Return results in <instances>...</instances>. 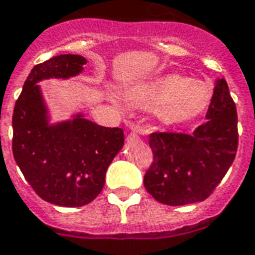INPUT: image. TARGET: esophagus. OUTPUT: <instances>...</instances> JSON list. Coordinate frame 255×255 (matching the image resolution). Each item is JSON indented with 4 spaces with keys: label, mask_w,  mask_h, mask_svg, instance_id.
I'll list each match as a JSON object with an SVG mask.
<instances>
[{
    "label": "esophagus",
    "mask_w": 255,
    "mask_h": 255,
    "mask_svg": "<svg viewBox=\"0 0 255 255\" xmlns=\"http://www.w3.org/2000/svg\"><path fill=\"white\" fill-rule=\"evenodd\" d=\"M129 138H138V132L132 131V132L129 133Z\"/></svg>",
    "instance_id": "esophagus-1"
}]
</instances>
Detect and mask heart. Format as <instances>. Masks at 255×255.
Listing matches in <instances>:
<instances>
[{
  "label": "heart",
  "instance_id": "obj_1",
  "mask_svg": "<svg viewBox=\"0 0 255 255\" xmlns=\"http://www.w3.org/2000/svg\"><path fill=\"white\" fill-rule=\"evenodd\" d=\"M213 100L212 86L202 80L168 73L140 82L124 91L129 108L154 109L161 126H179L206 112Z\"/></svg>",
  "mask_w": 255,
  "mask_h": 255
}]
</instances>
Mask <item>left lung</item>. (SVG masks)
<instances>
[{
	"label": "left lung",
	"mask_w": 255,
	"mask_h": 255,
	"mask_svg": "<svg viewBox=\"0 0 255 255\" xmlns=\"http://www.w3.org/2000/svg\"><path fill=\"white\" fill-rule=\"evenodd\" d=\"M206 119L190 135H149L153 162L143 184L155 201L169 206L205 201L228 172L239 135L236 106L225 79L216 82Z\"/></svg>",
	"instance_id": "obj_1"
}]
</instances>
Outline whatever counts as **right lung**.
<instances>
[{
    "label": "right lung",
    "instance_id": "add662e5",
    "mask_svg": "<svg viewBox=\"0 0 255 255\" xmlns=\"http://www.w3.org/2000/svg\"><path fill=\"white\" fill-rule=\"evenodd\" d=\"M87 60L60 54L31 69L14 104L12 151L32 190L46 202L65 208L87 205L105 184L108 166L122 150V128L98 126L83 119L49 126L38 82L75 76Z\"/></svg>",
    "mask_w": 255,
    "mask_h": 255
}]
</instances>
